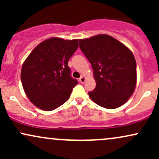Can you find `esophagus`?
<instances>
[{
	"label": "esophagus",
	"instance_id": "esophagus-1",
	"mask_svg": "<svg viewBox=\"0 0 159 159\" xmlns=\"http://www.w3.org/2000/svg\"><path fill=\"white\" fill-rule=\"evenodd\" d=\"M79 81H80V82H81V84H84L85 82V81H86V78L84 77V76H81V77L79 78Z\"/></svg>",
	"mask_w": 159,
	"mask_h": 159
}]
</instances>
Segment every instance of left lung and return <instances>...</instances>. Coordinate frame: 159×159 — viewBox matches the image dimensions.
Masks as SVG:
<instances>
[{
	"label": "left lung",
	"mask_w": 159,
	"mask_h": 159,
	"mask_svg": "<svg viewBox=\"0 0 159 159\" xmlns=\"http://www.w3.org/2000/svg\"><path fill=\"white\" fill-rule=\"evenodd\" d=\"M79 45L92 65L96 86L89 92L99 106L114 109L125 104L134 93L136 61L129 48L106 34L80 39Z\"/></svg>",
	"instance_id": "obj_1"
}]
</instances>
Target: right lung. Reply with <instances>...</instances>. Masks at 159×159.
Here are the masks:
<instances>
[{"mask_svg": "<svg viewBox=\"0 0 159 159\" xmlns=\"http://www.w3.org/2000/svg\"><path fill=\"white\" fill-rule=\"evenodd\" d=\"M78 48V39L53 37L42 42L21 68V81L30 102L50 111L65 103L78 81L71 76L68 61Z\"/></svg>", "mask_w": 159, "mask_h": 159, "instance_id": "right-lung-1", "label": "right lung"}]
</instances>
